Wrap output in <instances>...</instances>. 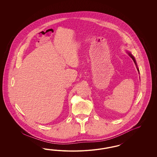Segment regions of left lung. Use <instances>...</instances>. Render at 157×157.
Listing matches in <instances>:
<instances>
[{
	"label": "left lung",
	"instance_id": "obj_1",
	"mask_svg": "<svg viewBox=\"0 0 157 157\" xmlns=\"http://www.w3.org/2000/svg\"><path fill=\"white\" fill-rule=\"evenodd\" d=\"M126 52L128 53V55L129 56H130V57H131L132 59V60H133V62L135 63V65H136V68H137V70H138V72H139V68H138V66H137V63H136V60H135V57L133 56V55L131 53V52H129L128 51H127V52Z\"/></svg>",
	"mask_w": 157,
	"mask_h": 157
}]
</instances>
